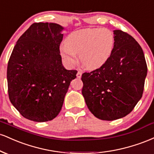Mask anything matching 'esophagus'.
<instances>
[{"instance_id":"34e87169","label":"esophagus","mask_w":154,"mask_h":154,"mask_svg":"<svg viewBox=\"0 0 154 154\" xmlns=\"http://www.w3.org/2000/svg\"><path fill=\"white\" fill-rule=\"evenodd\" d=\"M82 72L81 71V70H79V71L77 72V77H78V78H80V77H82Z\"/></svg>"}]
</instances>
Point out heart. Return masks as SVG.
<instances>
[{
  "label": "heart",
  "instance_id": "1",
  "mask_svg": "<svg viewBox=\"0 0 154 154\" xmlns=\"http://www.w3.org/2000/svg\"><path fill=\"white\" fill-rule=\"evenodd\" d=\"M114 47V36L106 28H87L72 32L59 52L63 61L73 66L77 62V54L82 64L88 69H96L107 62Z\"/></svg>",
  "mask_w": 154,
  "mask_h": 154
}]
</instances>
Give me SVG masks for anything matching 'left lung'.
<instances>
[{"instance_id": "left-lung-1", "label": "left lung", "mask_w": 154, "mask_h": 154, "mask_svg": "<svg viewBox=\"0 0 154 154\" xmlns=\"http://www.w3.org/2000/svg\"><path fill=\"white\" fill-rule=\"evenodd\" d=\"M111 57L100 68L82 75L86 105L98 119L113 121L133 110L143 93L147 64L143 51L131 35L114 31Z\"/></svg>"}]
</instances>
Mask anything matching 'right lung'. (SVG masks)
Here are the masks:
<instances>
[{
	"label": "right lung",
	"mask_w": 154,
	"mask_h": 154,
	"mask_svg": "<svg viewBox=\"0 0 154 154\" xmlns=\"http://www.w3.org/2000/svg\"><path fill=\"white\" fill-rule=\"evenodd\" d=\"M61 25L34 23L14 48L7 67L11 103L26 119L51 121L59 114L77 70H67L61 62Z\"/></svg>",
	"instance_id": "1"
}]
</instances>
